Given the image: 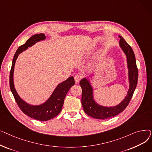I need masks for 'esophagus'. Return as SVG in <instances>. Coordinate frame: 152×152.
Here are the masks:
<instances>
[{
    "instance_id": "34e87169",
    "label": "esophagus",
    "mask_w": 152,
    "mask_h": 152,
    "mask_svg": "<svg viewBox=\"0 0 152 152\" xmlns=\"http://www.w3.org/2000/svg\"><path fill=\"white\" fill-rule=\"evenodd\" d=\"M74 78H75V81L76 83H79V81H81V76H79L78 75H76Z\"/></svg>"
}]
</instances>
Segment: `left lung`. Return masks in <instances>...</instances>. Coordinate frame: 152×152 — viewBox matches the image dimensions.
Listing matches in <instances>:
<instances>
[{"label": "left lung", "instance_id": "left-lung-1", "mask_svg": "<svg viewBox=\"0 0 152 152\" xmlns=\"http://www.w3.org/2000/svg\"><path fill=\"white\" fill-rule=\"evenodd\" d=\"M119 37L120 38L119 45L127 57L130 83L128 93L123 101L117 106L113 107L100 106L94 100L93 90L87 79L84 78L79 83L82 88L81 103L84 112L87 115L95 119H106L114 117L121 113L129 105L137 84L138 69L136 65L134 53L131 47L126 42L124 38L120 36H119Z\"/></svg>", "mask_w": 152, "mask_h": 152}]
</instances>
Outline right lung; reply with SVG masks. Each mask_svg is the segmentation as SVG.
<instances>
[{
	"label": "right lung",
	"mask_w": 152,
	"mask_h": 152,
	"mask_svg": "<svg viewBox=\"0 0 152 152\" xmlns=\"http://www.w3.org/2000/svg\"><path fill=\"white\" fill-rule=\"evenodd\" d=\"M45 39V36L42 33L35 34L27 40L25 44L20 46L14 55L12 64V68L10 72V90L19 108L24 113L28 116L42 121L49 120V119L57 116L60 113L66 95L71 87L75 83L74 77L73 76L69 77L66 81L58 84L49 100L44 103V104L41 105H30L25 102H24L19 97V95L15 89L13 84V75L16 60H17L18 57V54L28 49V47H31L36 42L44 40Z\"/></svg>",
	"instance_id": "1"
}]
</instances>
